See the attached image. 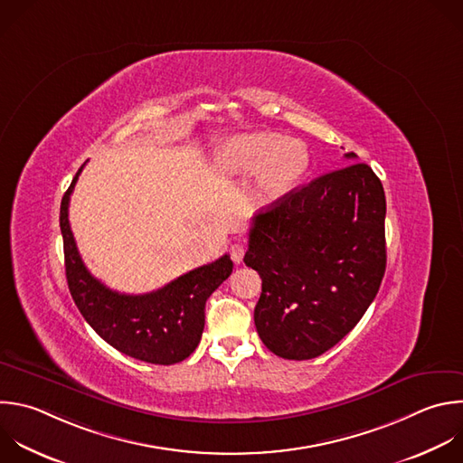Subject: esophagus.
<instances>
[{"label": "esophagus", "mask_w": 463, "mask_h": 463, "mask_svg": "<svg viewBox=\"0 0 463 463\" xmlns=\"http://www.w3.org/2000/svg\"><path fill=\"white\" fill-rule=\"evenodd\" d=\"M243 254H245V245L243 243L231 245V258H232V261L240 263L243 260Z\"/></svg>", "instance_id": "esophagus-1"}]
</instances>
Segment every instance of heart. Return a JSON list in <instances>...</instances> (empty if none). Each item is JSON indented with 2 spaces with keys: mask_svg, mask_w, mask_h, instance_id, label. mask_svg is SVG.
<instances>
[{
  "mask_svg": "<svg viewBox=\"0 0 463 463\" xmlns=\"http://www.w3.org/2000/svg\"><path fill=\"white\" fill-rule=\"evenodd\" d=\"M311 156L307 146L272 132H249L225 139L214 152L216 176L256 178V196L263 205L287 198L309 171Z\"/></svg>",
  "mask_w": 463,
  "mask_h": 463,
  "instance_id": "b5f03b06",
  "label": "heart"
}]
</instances>
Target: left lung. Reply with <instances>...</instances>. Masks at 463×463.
Returning a JSON list of instances; mask_svg holds the SVG:
<instances>
[{
	"instance_id": "obj_1",
	"label": "left lung",
	"mask_w": 463,
	"mask_h": 463,
	"mask_svg": "<svg viewBox=\"0 0 463 463\" xmlns=\"http://www.w3.org/2000/svg\"><path fill=\"white\" fill-rule=\"evenodd\" d=\"M243 261L261 278L254 324L265 347L285 360L324 354L362 320L385 274L380 178L351 164L294 189L254 216Z\"/></svg>"
}]
</instances>
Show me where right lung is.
<instances>
[{
  "label": "right lung",
  "mask_w": 463,
  "mask_h": 463,
  "mask_svg": "<svg viewBox=\"0 0 463 463\" xmlns=\"http://www.w3.org/2000/svg\"><path fill=\"white\" fill-rule=\"evenodd\" d=\"M85 164L63 194L60 227L65 274L74 303L87 324L119 353L156 365L189 358L205 327V301L231 276L227 254L146 294H121L96 279L85 267L69 223V202Z\"/></svg>",
  "instance_id": "1"
}]
</instances>
